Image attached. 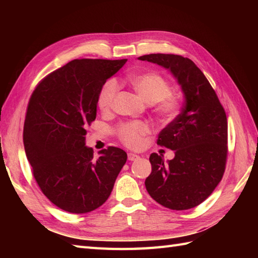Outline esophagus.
<instances>
[{
  "label": "esophagus",
  "mask_w": 258,
  "mask_h": 258,
  "mask_svg": "<svg viewBox=\"0 0 258 258\" xmlns=\"http://www.w3.org/2000/svg\"><path fill=\"white\" fill-rule=\"evenodd\" d=\"M127 158H128V161H136V160H139L140 156L134 154V153H128Z\"/></svg>",
  "instance_id": "1"
}]
</instances>
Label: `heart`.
Listing matches in <instances>:
<instances>
[{
	"label": "heart",
	"instance_id": "obj_1",
	"mask_svg": "<svg viewBox=\"0 0 258 258\" xmlns=\"http://www.w3.org/2000/svg\"><path fill=\"white\" fill-rule=\"evenodd\" d=\"M126 80L144 102L156 103L154 112L164 122H171L177 116L180 100L177 94L171 92V86L164 76L156 72H145L131 74ZM117 90L118 85L114 80H108L103 85L97 101V105L102 112L111 109ZM149 133V125L141 122L125 123L117 128L120 142L130 149H139L143 144L144 136Z\"/></svg>",
	"mask_w": 258,
	"mask_h": 258
}]
</instances>
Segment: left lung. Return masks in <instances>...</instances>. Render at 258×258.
Here are the masks:
<instances>
[{
	"mask_svg": "<svg viewBox=\"0 0 258 258\" xmlns=\"http://www.w3.org/2000/svg\"><path fill=\"white\" fill-rule=\"evenodd\" d=\"M141 61L169 70L182 87L180 114L158 134L157 144L175 152L167 163L152 153V173L145 187L158 204L169 210H189L204 202L225 172L227 117L215 91L196 64L175 54H149Z\"/></svg>",
	"mask_w": 258,
	"mask_h": 258,
	"instance_id": "left-lung-1",
	"label": "left lung"
}]
</instances>
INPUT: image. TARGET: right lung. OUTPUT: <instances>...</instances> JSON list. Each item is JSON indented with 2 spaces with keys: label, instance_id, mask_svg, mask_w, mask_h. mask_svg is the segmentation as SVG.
<instances>
[{
  "label": "right lung",
  "instance_id": "1",
  "mask_svg": "<svg viewBox=\"0 0 258 258\" xmlns=\"http://www.w3.org/2000/svg\"><path fill=\"white\" fill-rule=\"evenodd\" d=\"M127 59H73L46 75L27 105L23 142L42 193L61 210L84 214L106 202L127 154L109 146L94 157L85 146L98 95Z\"/></svg>",
  "mask_w": 258,
  "mask_h": 258
}]
</instances>
